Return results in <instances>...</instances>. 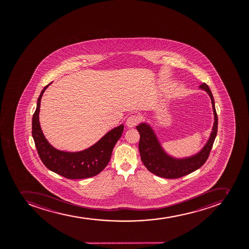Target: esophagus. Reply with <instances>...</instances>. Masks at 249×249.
<instances>
[{
	"instance_id": "esophagus-1",
	"label": "esophagus",
	"mask_w": 249,
	"mask_h": 249,
	"mask_svg": "<svg viewBox=\"0 0 249 249\" xmlns=\"http://www.w3.org/2000/svg\"><path fill=\"white\" fill-rule=\"evenodd\" d=\"M139 122V117L137 116V115H131V116L128 118L125 124H126V125H127L128 127H134V126H135V125L138 124Z\"/></svg>"
}]
</instances>
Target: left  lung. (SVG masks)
I'll list each match as a JSON object with an SVG mask.
<instances>
[{
  "instance_id": "obj_1",
  "label": "left lung",
  "mask_w": 249,
  "mask_h": 249,
  "mask_svg": "<svg viewBox=\"0 0 249 249\" xmlns=\"http://www.w3.org/2000/svg\"><path fill=\"white\" fill-rule=\"evenodd\" d=\"M199 88L205 90L211 99L214 122L209 139L196 154L184 158L172 156L164 149L150 124L144 122L137 125V130L140 134L139 148L142 161L146 169L157 176L179 178L198 170L209 158L217 133L218 118L211 90L206 84H201Z\"/></svg>"
}]
</instances>
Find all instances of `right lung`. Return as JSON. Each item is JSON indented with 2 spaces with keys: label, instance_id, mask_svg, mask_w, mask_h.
Returning a JSON list of instances; mask_svg holds the SVG:
<instances>
[{
  "label": "right lung",
  "instance_id": "right-lung-1",
  "mask_svg": "<svg viewBox=\"0 0 249 249\" xmlns=\"http://www.w3.org/2000/svg\"><path fill=\"white\" fill-rule=\"evenodd\" d=\"M53 82L44 87L38 98L32 122V134L38 154L49 170L69 179L88 178L99 174L110 161L113 149L124 132V125L113 128L99 141L85 150L75 152L60 150L47 140L40 127V100L44 91Z\"/></svg>",
  "mask_w": 249,
  "mask_h": 249
}]
</instances>
